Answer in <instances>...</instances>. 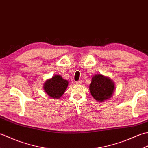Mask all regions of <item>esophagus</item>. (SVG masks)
I'll return each mask as SVG.
<instances>
[{
  "mask_svg": "<svg viewBox=\"0 0 148 148\" xmlns=\"http://www.w3.org/2000/svg\"><path fill=\"white\" fill-rule=\"evenodd\" d=\"M76 84H82V83H83V82H82V80H79V81H77V82H76Z\"/></svg>",
  "mask_w": 148,
  "mask_h": 148,
  "instance_id": "obj_1",
  "label": "esophagus"
}]
</instances>
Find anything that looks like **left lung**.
Returning a JSON list of instances; mask_svg holds the SVG:
<instances>
[{"label":"left lung","instance_id":"1","mask_svg":"<svg viewBox=\"0 0 148 148\" xmlns=\"http://www.w3.org/2000/svg\"><path fill=\"white\" fill-rule=\"evenodd\" d=\"M115 85L109 77L101 74L95 75L92 78L89 90L94 99L103 102L112 96L114 92Z\"/></svg>","mask_w":148,"mask_h":148}]
</instances>
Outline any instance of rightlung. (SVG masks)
Instances as JSON below:
<instances>
[{
    "label": "right lung",
    "instance_id": "obj_1",
    "mask_svg": "<svg viewBox=\"0 0 148 148\" xmlns=\"http://www.w3.org/2000/svg\"><path fill=\"white\" fill-rule=\"evenodd\" d=\"M68 85V81L63 79L59 75H55L51 79L46 81L43 89L49 96L53 99H59L64 94Z\"/></svg>",
    "mask_w": 148,
    "mask_h": 148
}]
</instances>
